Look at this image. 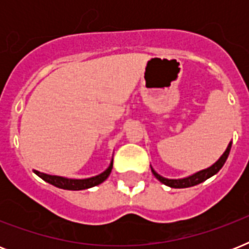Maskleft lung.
Instances as JSON below:
<instances>
[{"label":"left lung","mask_w":249,"mask_h":249,"mask_svg":"<svg viewBox=\"0 0 249 249\" xmlns=\"http://www.w3.org/2000/svg\"><path fill=\"white\" fill-rule=\"evenodd\" d=\"M230 148H231V142L229 143L228 148H226V151L222 154L220 159L217 160L216 163L213 164L212 166H209L207 169L204 170H200V172H197V173L193 174V176H190V177H186V178H182V179H168V178H164L161 177L160 174H158L155 170L152 169V173L158 179H159L161 183L164 185L169 186V187H173V189H185V187H191V186H195V185H199L201 182H204L205 179H208L209 177H212L214 174L218 172V170L224 166L225 161L228 159L229 154H230Z\"/></svg>","instance_id":"obj_1"}]
</instances>
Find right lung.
I'll return each mask as SVG.
<instances>
[{
    "mask_svg": "<svg viewBox=\"0 0 249 249\" xmlns=\"http://www.w3.org/2000/svg\"><path fill=\"white\" fill-rule=\"evenodd\" d=\"M112 164L113 163L111 161L109 166L103 172V173L98 174L95 177L85 178V179H71V178L59 177V176H50V174L41 173L38 170H33V172H35L38 177L42 178L45 182H48V183L55 186V187H59V189L85 190L90 189V187H93V186L99 185V183H102L105 179H107V177H108L109 173H111V170H112Z\"/></svg>",
    "mask_w": 249,
    "mask_h": 249,
    "instance_id": "1",
    "label": "right lung"
}]
</instances>
